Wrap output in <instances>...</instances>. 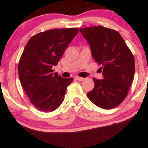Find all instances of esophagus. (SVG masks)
<instances>
[{
    "instance_id": "obj_1",
    "label": "esophagus",
    "mask_w": 148,
    "mask_h": 148,
    "mask_svg": "<svg viewBox=\"0 0 148 148\" xmlns=\"http://www.w3.org/2000/svg\"><path fill=\"white\" fill-rule=\"evenodd\" d=\"M75 78L77 80H79V81H83V80H85V78H83V77H78V76H76Z\"/></svg>"
}]
</instances>
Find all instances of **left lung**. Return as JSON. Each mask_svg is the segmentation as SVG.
I'll list each match as a JSON object with an SVG mask.
<instances>
[{"label":"left lung","instance_id":"obj_1","mask_svg":"<svg viewBox=\"0 0 148 148\" xmlns=\"http://www.w3.org/2000/svg\"><path fill=\"white\" fill-rule=\"evenodd\" d=\"M88 40L92 58L103 71L104 78L93 77L94 88L87 96L103 109H112L125 100L135 75V59L118 31L103 26L80 28Z\"/></svg>","mask_w":148,"mask_h":148}]
</instances>
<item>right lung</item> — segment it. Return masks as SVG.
I'll return each mask as SVG.
<instances>
[{
	"label": "right lung",
	"mask_w": 148,
	"mask_h": 148,
	"mask_svg": "<svg viewBox=\"0 0 148 148\" xmlns=\"http://www.w3.org/2000/svg\"><path fill=\"white\" fill-rule=\"evenodd\" d=\"M78 28L46 30L30 38L18 66L21 85L30 103L38 110L51 112L62 104L73 77L63 78L53 67L63 56Z\"/></svg>",
	"instance_id": "add662e5"
}]
</instances>
